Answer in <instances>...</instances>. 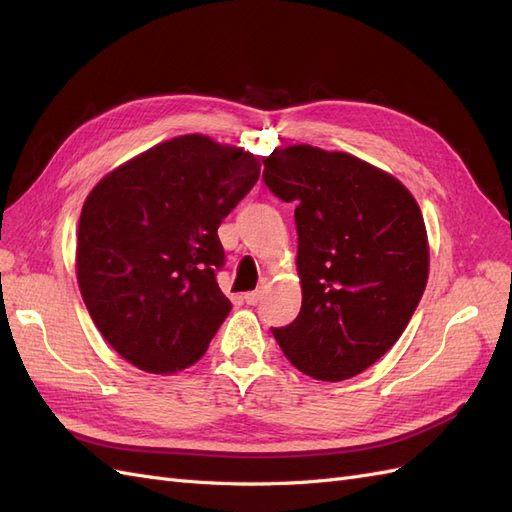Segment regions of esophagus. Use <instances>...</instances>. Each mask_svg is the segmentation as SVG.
<instances>
[{
  "label": "esophagus",
  "mask_w": 512,
  "mask_h": 512,
  "mask_svg": "<svg viewBox=\"0 0 512 512\" xmlns=\"http://www.w3.org/2000/svg\"><path fill=\"white\" fill-rule=\"evenodd\" d=\"M260 297H262V292L260 290H252V292H245V303L247 305H256L258 301H260Z\"/></svg>",
  "instance_id": "34e87169"
}]
</instances>
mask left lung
<instances>
[{
  "mask_svg": "<svg viewBox=\"0 0 512 512\" xmlns=\"http://www.w3.org/2000/svg\"><path fill=\"white\" fill-rule=\"evenodd\" d=\"M269 190L294 203L301 312L273 329L286 359L324 382L374 365L406 331L429 275L421 207L404 183L344 151L275 147Z\"/></svg>",
  "mask_w": 512,
  "mask_h": 512,
  "instance_id": "left-lung-1",
  "label": "left lung"
}]
</instances>
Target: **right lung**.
Returning <instances> with one entry per match:
<instances>
[{"label":"right lung","instance_id":"1","mask_svg":"<svg viewBox=\"0 0 512 512\" xmlns=\"http://www.w3.org/2000/svg\"><path fill=\"white\" fill-rule=\"evenodd\" d=\"M260 177V158L183 134L106 173L83 203L76 282L123 359L168 376L194 365L230 312L218 228Z\"/></svg>","mask_w":512,"mask_h":512}]
</instances>
